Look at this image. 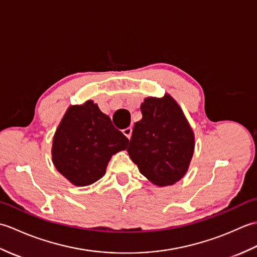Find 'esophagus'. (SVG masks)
<instances>
[{
	"label": "esophagus",
	"instance_id": "1",
	"mask_svg": "<svg viewBox=\"0 0 257 257\" xmlns=\"http://www.w3.org/2000/svg\"><path fill=\"white\" fill-rule=\"evenodd\" d=\"M122 133H123V135L125 136V137H127L128 139H130V137H132V134H133V129L130 128V127H128V128L123 129Z\"/></svg>",
	"mask_w": 257,
	"mask_h": 257
}]
</instances>
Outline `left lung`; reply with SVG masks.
Here are the masks:
<instances>
[{
	"label": "left lung",
	"mask_w": 257,
	"mask_h": 257,
	"mask_svg": "<svg viewBox=\"0 0 257 257\" xmlns=\"http://www.w3.org/2000/svg\"><path fill=\"white\" fill-rule=\"evenodd\" d=\"M127 148L139 171L159 187L176 183L188 170L194 136L181 108L169 95L146 98Z\"/></svg>",
	"instance_id": "1"
}]
</instances>
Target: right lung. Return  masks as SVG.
Returning <instances> with one entry per match:
<instances>
[{"mask_svg": "<svg viewBox=\"0 0 257 257\" xmlns=\"http://www.w3.org/2000/svg\"><path fill=\"white\" fill-rule=\"evenodd\" d=\"M128 143L111 119L88 100L65 113L53 139V162L73 184L84 187L99 180L111 156Z\"/></svg>", "mask_w": 257, "mask_h": 257, "instance_id": "1", "label": "right lung"}]
</instances>
